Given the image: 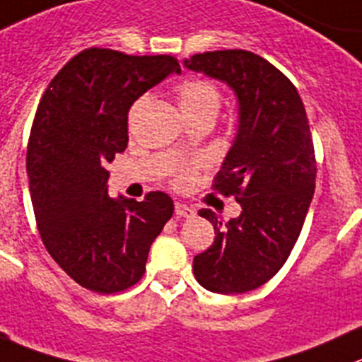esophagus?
I'll return each mask as SVG.
<instances>
[{
    "label": "esophagus",
    "mask_w": 362,
    "mask_h": 362,
    "mask_svg": "<svg viewBox=\"0 0 362 362\" xmlns=\"http://www.w3.org/2000/svg\"><path fill=\"white\" fill-rule=\"evenodd\" d=\"M175 215L183 216V218H190V216L195 215V211L190 206L183 204V202H175Z\"/></svg>",
    "instance_id": "esophagus-1"
}]
</instances>
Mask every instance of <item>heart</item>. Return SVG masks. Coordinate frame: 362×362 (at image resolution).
<instances>
[{
	"label": "heart",
	"instance_id": "heart-1",
	"mask_svg": "<svg viewBox=\"0 0 362 362\" xmlns=\"http://www.w3.org/2000/svg\"><path fill=\"white\" fill-rule=\"evenodd\" d=\"M175 95L181 112L185 113L187 119L197 115H211L215 117L222 103L220 90L209 81L201 80V78H190L183 80L175 87ZM142 105V99L135 105V110ZM195 175V165H183L177 167L174 174V183L177 187H188L192 185Z\"/></svg>",
	"mask_w": 362,
	"mask_h": 362
}]
</instances>
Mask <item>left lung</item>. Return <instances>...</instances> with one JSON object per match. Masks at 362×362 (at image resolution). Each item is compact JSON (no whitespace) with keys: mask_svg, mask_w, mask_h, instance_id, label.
<instances>
[{"mask_svg":"<svg viewBox=\"0 0 362 362\" xmlns=\"http://www.w3.org/2000/svg\"><path fill=\"white\" fill-rule=\"evenodd\" d=\"M192 71L226 81L238 98V133L213 179V190L235 195L236 218L215 227V242L194 257V275L215 293H245L270 281L293 250L315 194L316 160L304 103L295 85L268 60L243 49L199 53Z\"/></svg>","mask_w":362,"mask_h":362,"instance_id":"1","label":"left lung"}]
</instances>
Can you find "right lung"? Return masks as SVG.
I'll return each instance as SVG.
<instances>
[{"mask_svg":"<svg viewBox=\"0 0 362 362\" xmlns=\"http://www.w3.org/2000/svg\"><path fill=\"white\" fill-rule=\"evenodd\" d=\"M170 72H181L170 54L88 47L58 71L37 108L26 170L40 238L58 267L95 293L135 286L174 213L163 192L139 202L112 199L106 185V163L127 146V112Z\"/></svg>","mask_w":362,"mask_h":362,"instance_id":"1","label":"right lung"}]
</instances>
